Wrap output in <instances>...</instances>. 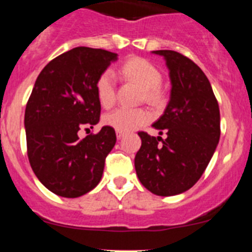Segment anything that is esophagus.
Masks as SVG:
<instances>
[{
	"label": "esophagus",
	"mask_w": 252,
	"mask_h": 252,
	"mask_svg": "<svg viewBox=\"0 0 252 252\" xmlns=\"http://www.w3.org/2000/svg\"><path fill=\"white\" fill-rule=\"evenodd\" d=\"M116 136H117V139L119 140H121L122 137L125 136V133L121 132V131H116Z\"/></svg>",
	"instance_id": "esophagus-1"
}]
</instances>
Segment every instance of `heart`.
I'll return each instance as SVG.
<instances>
[{
  "label": "heart",
  "mask_w": 252,
  "mask_h": 252,
  "mask_svg": "<svg viewBox=\"0 0 252 252\" xmlns=\"http://www.w3.org/2000/svg\"><path fill=\"white\" fill-rule=\"evenodd\" d=\"M120 73L125 78L139 84L145 91L148 101L155 102L158 99V88L161 84V74L148 60L141 58H131L122 64ZM116 79L115 73L107 69L95 82V93L99 103L108 108L115 103L116 99ZM150 120V113L144 108H127L120 107L103 117V122L113 127L116 131L130 132L145 125Z\"/></svg>",
  "instance_id": "heart-1"
}]
</instances>
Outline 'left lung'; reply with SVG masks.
Here are the masks:
<instances>
[{
  "instance_id": "obj_1",
  "label": "left lung",
  "mask_w": 252,
  "mask_h": 252,
  "mask_svg": "<svg viewBox=\"0 0 252 252\" xmlns=\"http://www.w3.org/2000/svg\"><path fill=\"white\" fill-rule=\"evenodd\" d=\"M151 53L164 58L171 83L168 106L153 125L166 139L139 132L135 169L148 190L169 197L192 188L206 170L221 135L220 108L197 64L173 50Z\"/></svg>"
}]
</instances>
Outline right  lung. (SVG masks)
I'll return each mask as SVG.
<instances>
[{
    "instance_id": "add662e5",
    "label": "right lung",
    "mask_w": 252,
    "mask_h": 252,
    "mask_svg": "<svg viewBox=\"0 0 252 252\" xmlns=\"http://www.w3.org/2000/svg\"><path fill=\"white\" fill-rule=\"evenodd\" d=\"M116 53L78 46L53 59L37 77L25 110L28 157L37 179L54 194L77 198L101 182L115 130L79 139L78 131L99 122L95 82Z\"/></svg>"
}]
</instances>
